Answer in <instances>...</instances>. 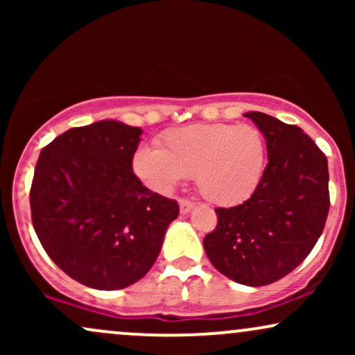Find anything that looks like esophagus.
Here are the masks:
<instances>
[{
  "label": "esophagus",
  "mask_w": 355,
  "mask_h": 355,
  "mask_svg": "<svg viewBox=\"0 0 355 355\" xmlns=\"http://www.w3.org/2000/svg\"><path fill=\"white\" fill-rule=\"evenodd\" d=\"M178 205H180L182 214H189V211L193 209V203L189 202V200H185V198H180V200H178Z\"/></svg>",
  "instance_id": "1"
}]
</instances>
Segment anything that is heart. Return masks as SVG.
<instances>
[{"instance_id": "b5f03b06", "label": "heart", "mask_w": 355, "mask_h": 355, "mask_svg": "<svg viewBox=\"0 0 355 355\" xmlns=\"http://www.w3.org/2000/svg\"><path fill=\"white\" fill-rule=\"evenodd\" d=\"M133 170L150 189L166 193L195 175L207 200L222 207L243 203L262 182L266 141L252 125H189L160 138V148L141 146Z\"/></svg>"}]
</instances>
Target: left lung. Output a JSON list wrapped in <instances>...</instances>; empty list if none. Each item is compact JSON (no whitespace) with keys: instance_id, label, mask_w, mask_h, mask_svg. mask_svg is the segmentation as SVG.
<instances>
[{"instance_id":"1","label":"left lung","mask_w":355,"mask_h":355,"mask_svg":"<svg viewBox=\"0 0 355 355\" xmlns=\"http://www.w3.org/2000/svg\"><path fill=\"white\" fill-rule=\"evenodd\" d=\"M247 118L262 132L268 164L259 189L232 209H215L218 223L203 239L220 274L260 287L304 262L329 214L327 157L302 128L260 112Z\"/></svg>"}]
</instances>
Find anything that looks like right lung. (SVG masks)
Returning <instances> with one entry per match:
<instances>
[{"instance_id": "1", "label": "right lung", "mask_w": 355, "mask_h": 355, "mask_svg": "<svg viewBox=\"0 0 355 355\" xmlns=\"http://www.w3.org/2000/svg\"><path fill=\"white\" fill-rule=\"evenodd\" d=\"M141 128L101 120L70 128L42 150L31 220L64 274L98 291L140 280L160 254L178 203L148 190L132 162Z\"/></svg>"}]
</instances>
